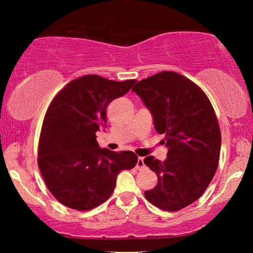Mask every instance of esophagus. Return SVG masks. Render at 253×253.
I'll use <instances>...</instances> for the list:
<instances>
[{
	"instance_id": "obj_1",
	"label": "esophagus",
	"mask_w": 253,
	"mask_h": 253,
	"mask_svg": "<svg viewBox=\"0 0 253 253\" xmlns=\"http://www.w3.org/2000/svg\"><path fill=\"white\" fill-rule=\"evenodd\" d=\"M144 168H145L144 158L143 157H138V160H137V164H136V169H143Z\"/></svg>"
}]
</instances>
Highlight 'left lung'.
Instances as JSON below:
<instances>
[{"label":"left lung","instance_id":"1","mask_svg":"<svg viewBox=\"0 0 253 253\" xmlns=\"http://www.w3.org/2000/svg\"><path fill=\"white\" fill-rule=\"evenodd\" d=\"M153 115L154 127L169 148L164 162L144 160L157 175V185L145 198L164 211H178L195 202L216 172L221 131L208 96L193 81L162 71L131 89Z\"/></svg>","mask_w":253,"mask_h":253}]
</instances>
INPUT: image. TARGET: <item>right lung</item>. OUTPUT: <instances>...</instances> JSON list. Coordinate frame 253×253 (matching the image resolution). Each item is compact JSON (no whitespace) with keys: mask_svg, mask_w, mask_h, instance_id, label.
Wrapping results in <instances>:
<instances>
[{"mask_svg":"<svg viewBox=\"0 0 253 253\" xmlns=\"http://www.w3.org/2000/svg\"><path fill=\"white\" fill-rule=\"evenodd\" d=\"M136 81L87 75L70 81L51 101L42 123L38 165L46 187L66 207L87 211L109 199L117 175L137 163L134 152L100 148L96 132L106 108Z\"/></svg>","mask_w":253,"mask_h":253,"instance_id":"1","label":"right lung"}]
</instances>
